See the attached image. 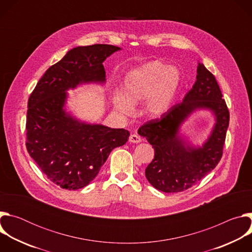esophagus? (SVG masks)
Returning <instances> with one entry per match:
<instances>
[{"instance_id": "1", "label": "esophagus", "mask_w": 252, "mask_h": 252, "mask_svg": "<svg viewBox=\"0 0 252 252\" xmlns=\"http://www.w3.org/2000/svg\"><path fill=\"white\" fill-rule=\"evenodd\" d=\"M128 141L132 142V143H138V142L141 141V137L138 134H136V133H132V134L129 135Z\"/></svg>"}]
</instances>
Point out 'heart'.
I'll return each instance as SVG.
<instances>
[{
  "instance_id": "heart-1",
  "label": "heart",
  "mask_w": 252,
  "mask_h": 252,
  "mask_svg": "<svg viewBox=\"0 0 252 252\" xmlns=\"http://www.w3.org/2000/svg\"><path fill=\"white\" fill-rule=\"evenodd\" d=\"M181 80V73L175 66H168L161 61L143 63L126 75L124 95L118 94L114 97L116 109L130 115L132 105L147 99V113L154 117L160 116L169 109Z\"/></svg>"
}]
</instances>
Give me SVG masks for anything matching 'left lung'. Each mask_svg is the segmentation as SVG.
I'll return each instance as SVG.
<instances>
[{"mask_svg":"<svg viewBox=\"0 0 252 252\" xmlns=\"http://www.w3.org/2000/svg\"><path fill=\"white\" fill-rule=\"evenodd\" d=\"M196 108L212 110L217 124L204 147L193 149L177 136V131ZM228 124L229 111L220 86L210 71L198 63L196 81L184 100L138 128V134L155 149V158L146 168L149 183L163 192H181L196 185L220 162Z\"/></svg>","mask_w":252,"mask_h":252,"instance_id":"1","label":"left lung"}]
</instances>
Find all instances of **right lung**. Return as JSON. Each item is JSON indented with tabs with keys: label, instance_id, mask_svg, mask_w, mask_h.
<instances>
[{
	"label": "right lung",
	"instance_id": "right-lung-1",
	"mask_svg": "<svg viewBox=\"0 0 252 252\" xmlns=\"http://www.w3.org/2000/svg\"><path fill=\"white\" fill-rule=\"evenodd\" d=\"M119 50L101 44L74 48L47 69L29 97L28 153L62 189L75 190L88 186L111 152L128 139L129 131L125 128L80 123L63 109L68 89L105 81L102 63Z\"/></svg>",
	"mask_w": 252,
	"mask_h": 252
}]
</instances>
